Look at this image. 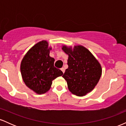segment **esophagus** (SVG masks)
Segmentation results:
<instances>
[{"label": "esophagus", "instance_id": "1", "mask_svg": "<svg viewBox=\"0 0 126 126\" xmlns=\"http://www.w3.org/2000/svg\"><path fill=\"white\" fill-rule=\"evenodd\" d=\"M61 70H62V72H63V73H64V72H65V69H64V67H62V69H61Z\"/></svg>", "mask_w": 126, "mask_h": 126}]
</instances>
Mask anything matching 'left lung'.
<instances>
[{"label": "left lung", "mask_w": 126, "mask_h": 126, "mask_svg": "<svg viewBox=\"0 0 126 126\" xmlns=\"http://www.w3.org/2000/svg\"><path fill=\"white\" fill-rule=\"evenodd\" d=\"M62 50L69 57L68 68L63 77L66 80L69 90L79 96L86 95L94 89L99 82L102 67L94 55L83 46H62Z\"/></svg>", "instance_id": "1"}]
</instances>
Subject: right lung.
<instances>
[{
    "label": "right lung",
    "instance_id": "right-lung-1",
    "mask_svg": "<svg viewBox=\"0 0 126 126\" xmlns=\"http://www.w3.org/2000/svg\"><path fill=\"white\" fill-rule=\"evenodd\" d=\"M51 47L46 40L31 47L23 57L21 73L26 86L37 94L50 90L52 81L63 74L54 66V59L50 56Z\"/></svg>",
    "mask_w": 126,
    "mask_h": 126
}]
</instances>
